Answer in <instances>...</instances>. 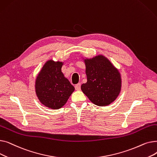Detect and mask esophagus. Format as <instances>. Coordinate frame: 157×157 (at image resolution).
Segmentation results:
<instances>
[{
    "label": "esophagus",
    "instance_id": "esophagus-1",
    "mask_svg": "<svg viewBox=\"0 0 157 157\" xmlns=\"http://www.w3.org/2000/svg\"><path fill=\"white\" fill-rule=\"evenodd\" d=\"M75 89L76 90H81V83H78L75 85Z\"/></svg>",
    "mask_w": 157,
    "mask_h": 157
}]
</instances>
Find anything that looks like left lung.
Segmentation results:
<instances>
[{
	"label": "left lung",
	"instance_id": "8db88e82",
	"mask_svg": "<svg viewBox=\"0 0 157 157\" xmlns=\"http://www.w3.org/2000/svg\"><path fill=\"white\" fill-rule=\"evenodd\" d=\"M87 82L81 88L92 103L98 106L109 105L119 95L121 87L120 73L103 55L84 60Z\"/></svg>",
	"mask_w": 157,
	"mask_h": 157
}]
</instances>
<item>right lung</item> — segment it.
<instances>
[{
  "instance_id": "add662e5",
  "label": "right lung",
  "mask_w": 157,
  "mask_h": 157,
  "mask_svg": "<svg viewBox=\"0 0 157 157\" xmlns=\"http://www.w3.org/2000/svg\"><path fill=\"white\" fill-rule=\"evenodd\" d=\"M63 62L47 61L36 80V93L39 101L47 108L59 109L67 102L74 87L62 72Z\"/></svg>"
}]
</instances>
